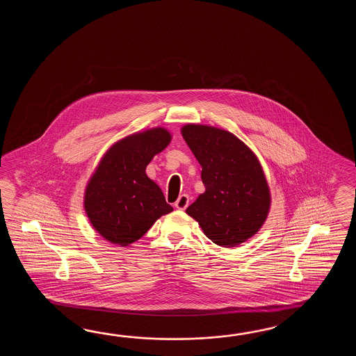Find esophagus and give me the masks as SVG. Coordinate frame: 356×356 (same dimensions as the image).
Masks as SVG:
<instances>
[{
	"instance_id": "obj_1",
	"label": "esophagus",
	"mask_w": 356,
	"mask_h": 356,
	"mask_svg": "<svg viewBox=\"0 0 356 356\" xmlns=\"http://www.w3.org/2000/svg\"><path fill=\"white\" fill-rule=\"evenodd\" d=\"M189 204V197L187 195H181L178 201L175 202V206L178 210H186L188 207Z\"/></svg>"
}]
</instances>
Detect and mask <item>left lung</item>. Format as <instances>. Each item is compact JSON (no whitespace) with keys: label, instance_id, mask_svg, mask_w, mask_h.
<instances>
[{"label":"left lung","instance_id":"1","mask_svg":"<svg viewBox=\"0 0 356 356\" xmlns=\"http://www.w3.org/2000/svg\"><path fill=\"white\" fill-rule=\"evenodd\" d=\"M181 135L202 167L204 193L186 212L221 247L245 242L264 225L270 189L250 147L224 129L187 124Z\"/></svg>","mask_w":356,"mask_h":356}]
</instances>
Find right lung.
<instances>
[{
    "label": "right lung",
    "mask_w": 356,
    "mask_h": 356,
    "mask_svg": "<svg viewBox=\"0 0 356 356\" xmlns=\"http://www.w3.org/2000/svg\"><path fill=\"white\" fill-rule=\"evenodd\" d=\"M167 129H147L113 145L85 191V211L108 242H136L160 216L173 211L159 186L146 173L154 155L170 143Z\"/></svg>",
    "instance_id": "1"
}]
</instances>
